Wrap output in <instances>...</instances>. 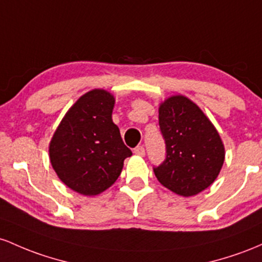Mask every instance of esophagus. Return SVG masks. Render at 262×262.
<instances>
[{"label":"esophagus","mask_w":262,"mask_h":262,"mask_svg":"<svg viewBox=\"0 0 262 262\" xmlns=\"http://www.w3.org/2000/svg\"><path fill=\"white\" fill-rule=\"evenodd\" d=\"M134 152H135V155L143 157V156H145V147H143V146H137L136 148L134 149Z\"/></svg>","instance_id":"obj_1"}]
</instances>
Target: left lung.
<instances>
[{"label":"left lung","mask_w":262,"mask_h":262,"mask_svg":"<svg viewBox=\"0 0 262 262\" xmlns=\"http://www.w3.org/2000/svg\"><path fill=\"white\" fill-rule=\"evenodd\" d=\"M158 122L166 143V160L154 167L158 182L182 196L207 189L225 158L224 145L210 120L192 100L174 95L160 105Z\"/></svg>","instance_id":"1"}]
</instances>
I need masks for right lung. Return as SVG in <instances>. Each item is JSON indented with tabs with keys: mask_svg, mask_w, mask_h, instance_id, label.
<instances>
[{
	"mask_svg": "<svg viewBox=\"0 0 262 262\" xmlns=\"http://www.w3.org/2000/svg\"><path fill=\"white\" fill-rule=\"evenodd\" d=\"M115 98L94 89L78 99L53 135L49 158L53 169L70 189L98 195L119 178L132 155L113 122Z\"/></svg>",
	"mask_w": 262,
	"mask_h": 262,
	"instance_id": "right-lung-1",
	"label": "right lung"
}]
</instances>
